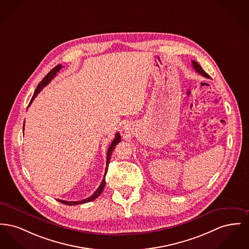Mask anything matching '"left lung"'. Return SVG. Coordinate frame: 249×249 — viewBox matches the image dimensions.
<instances>
[{
    "mask_svg": "<svg viewBox=\"0 0 249 249\" xmlns=\"http://www.w3.org/2000/svg\"><path fill=\"white\" fill-rule=\"evenodd\" d=\"M192 66H193V68L196 70V71H197L198 73L201 74L202 76H204L206 78H210L209 74L205 72L204 71H203V69L200 67V65H199L197 62H196V61H192Z\"/></svg>",
    "mask_w": 249,
    "mask_h": 249,
    "instance_id": "8db88e82",
    "label": "left lung"
}]
</instances>
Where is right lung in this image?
I'll use <instances>...</instances> for the list:
<instances>
[{
	"mask_svg": "<svg viewBox=\"0 0 249 249\" xmlns=\"http://www.w3.org/2000/svg\"><path fill=\"white\" fill-rule=\"evenodd\" d=\"M63 67L61 66V65H57L55 68H53L49 73L47 74L46 76H45L44 78L42 79V81L38 84V86H37V88L36 89V91H35V93H34V95H33V97H32V99H31V102H30L29 105H28V107H29L30 105H31V103L32 102L34 101V99L36 97V95L43 89V88H45L54 77H55V75L57 74V72H59V71L62 69ZM23 130H24V126H23ZM120 140H121V137H120V134L117 132L116 133V136H115V139L113 140V142L111 143V145L109 146V148H108V150H107V160H106V168H105V173H104V177H103V181H102V183L100 184V186H99V188L97 189V190L94 192V194L93 195H91L88 198H86V199H84V200H81V201H66V200H61V199H57L59 202H61V203H63V204L65 205H70V206H73V205H78V204H83V203H88V202H90V201H92V200H94V199H96L101 194H102V192H103V189H104V186H105V176H106V173H107V170H108V165H109V161H110V159H111V155H112V153H113V150H114V148L116 147L117 144L120 142Z\"/></svg>",
	"mask_w": 249,
	"mask_h": 249,
	"instance_id": "add662e5",
	"label": "right lung"
}]
</instances>
